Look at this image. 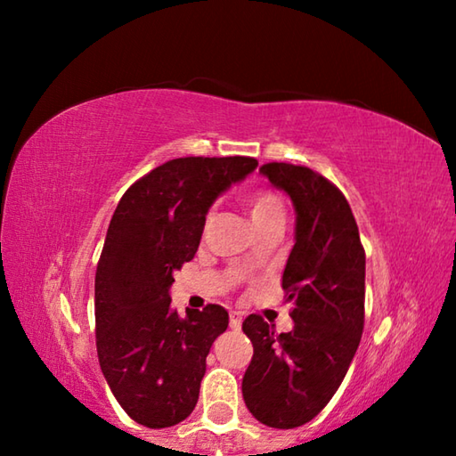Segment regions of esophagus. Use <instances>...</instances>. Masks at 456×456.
I'll use <instances>...</instances> for the list:
<instances>
[{
  "label": "esophagus",
  "instance_id": "esophagus-1",
  "mask_svg": "<svg viewBox=\"0 0 456 456\" xmlns=\"http://www.w3.org/2000/svg\"><path fill=\"white\" fill-rule=\"evenodd\" d=\"M241 322H243V315L239 314V312H231V314H229V326L233 328V330L241 328Z\"/></svg>",
  "mask_w": 456,
  "mask_h": 456
}]
</instances>
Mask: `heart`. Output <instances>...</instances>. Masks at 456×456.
I'll return each mask as SVG.
<instances>
[{"instance_id": "1", "label": "heart", "mask_w": 456, "mask_h": 456, "mask_svg": "<svg viewBox=\"0 0 456 456\" xmlns=\"http://www.w3.org/2000/svg\"><path fill=\"white\" fill-rule=\"evenodd\" d=\"M247 209H249L251 221L256 227L267 225L273 221H285L283 200L269 189H253L245 197Z\"/></svg>"}]
</instances>
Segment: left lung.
Segmentation results:
<instances>
[{
	"label": "left lung",
	"instance_id": "obj_1",
	"mask_svg": "<svg viewBox=\"0 0 456 456\" xmlns=\"http://www.w3.org/2000/svg\"><path fill=\"white\" fill-rule=\"evenodd\" d=\"M259 173L296 207V245L281 277L293 330L275 334L256 314L243 322L253 358L241 388L259 422L296 428L323 411L358 350L366 253L348 200L326 176L289 163H267Z\"/></svg>",
	"mask_w": 456,
	"mask_h": 456
}]
</instances>
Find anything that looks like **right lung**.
I'll use <instances>...</instances> for the list:
<instances>
[{
    "mask_svg": "<svg viewBox=\"0 0 456 456\" xmlns=\"http://www.w3.org/2000/svg\"><path fill=\"white\" fill-rule=\"evenodd\" d=\"M251 157H184L138 179L114 211L96 267V350L125 412L149 428L192 412L207 354L229 326L225 307L171 310L173 273L199 249L205 215L256 171Z\"/></svg>",
    "mask_w": 456,
    "mask_h": 456,
    "instance_id": "right-lung-1",
    "label": "right lung"
}]
</instances>
